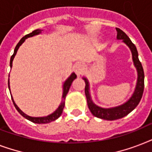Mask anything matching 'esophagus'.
Instances as JSON below:
<instances>
[{
    "label": "esophagus",
    "mask_w": 152,
    "mask_h": 152,
    "mask_svg": "<svg viewBox=\"0 0 152 152\" xmlns=\"http://www.w3.org/2000/svg\"><path fill=\"white\" fill-rule=\"evenodd\" d=\"M83 70H84V65L80 62H78L74 65V72H76V74L78 76L82 75V73L83 72Z\"/></svg>",
    "instance_id": "1"
}]
</instances>
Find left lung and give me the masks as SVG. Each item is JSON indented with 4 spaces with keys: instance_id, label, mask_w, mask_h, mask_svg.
<instances>
[{
    "instance_id": "8db88e82",
    "label": "left lung",
    "mask_w": 152,
    "mask_h": 152,
    "mask_svg": "<svg viewBox=\"0 0 152 152\" xmlns=\"http://www.w3.org/2000/svg\"><path fill=\"white\" fill-rule=\"evenodd\" d=\"M117 31H118V39H123V42L127 44L132 51V59L134 61L135 66L137 67V72H138V79H137V84L135 92L127 102L123 104L121 106H118V107H114V108L110 109H103L99 106H95V104L93 103L91 99L90 94H89V85H88V82L87 79H83L85 80V95L87 97V101H88V108L90 110L93 115L97 117V118H102L104 120H117L119 118H124L125 116L128 115L130 112H132L137 105L139 104L140 101L141 99L142 95L144 93V72L143 66H142L141 62L140 61L139 58H138V52H137V47L134 44L132 43V41L128 37V35L125 34V32L123 31L122 30L119 29V28H116Z\"/></svg>"
}]
</instances>
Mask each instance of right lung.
Masks as SVG:
<instances>
[{
	"mask_svg": "<svg viewBox=\"0 0 152 152\" xmlns=\"http://www.w3.org/2000/svg\"><path fill=\"white\" fill-rule=\"evenodd\" d=\"M40 32H41V31H40V30H34V31H33L31 33H30V34H26L24 37H23L22 39H20V41L18 42V44L16 45V46H15V50H14V53H13V54L12 55V57H11V59H10V67L11 68H12V61H13V59H14V57H15V53H16V52H17L18 49H19V47L21 46V44H22L23 42L25 41V39H27V38H29V37L34 36V35H35V34H39ZM76 78V74L72 73L71 76H70V77H69V78L68 79V80H67L65 82H64V92H63V96H62L61 103V105L59 106V107L57 109V110L55 111L54 113H53L52 114L47 116V117H43V118H32V117H29V116L26 115L25 113H23L22 111L20 110V109L18 108V106L15 105V103L14 102L13 99H12V102H13V104H14V106H15V109H16V110H18V112H19V113H20V114L23 116V117H24L25 118H27V120L31 121H32V122L37 123V124H46V123L51 122V121H55L56 119H57V118H59L60 116L61 115L62 111H63V109H64V99H65V96H66V95L68 94V92H69V88H70V86H71L72 83V81H73ZM8 88L10 89V88H9V80H8Z\"/></svg>",
	"mask_w": 152,
	"mask_h": 152,
	"instance_id": "add662e5",
	"label": "right lung"
}]
</instances>
